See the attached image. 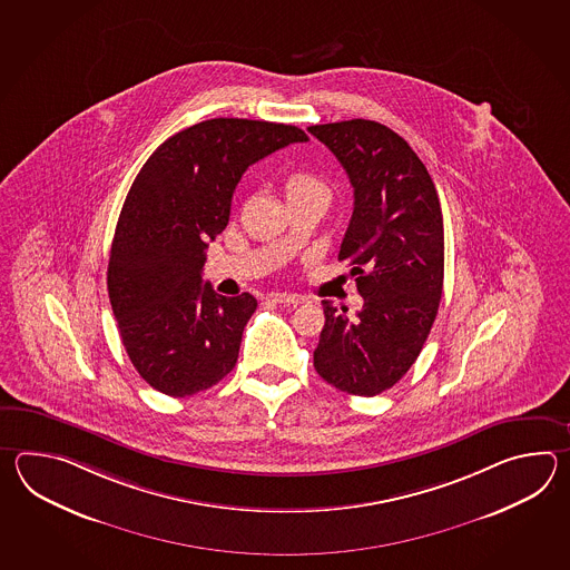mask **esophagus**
Returning a JSON list of instances; mask_svg holds the SVG:
<instances>
[{
    "mask_svg": "<svg viewBox=\"0 0 570 570\" xmlns=\"http://www.w3.org/2000/svg\"><path fill=\"white\" fill-rule=\"evenodd\" d=\"M268 299L281 305H302L305 302L297 293H268Z\"/></svg>",
    "mask_w": 570,
    "mask_h": 570,
    "instance_id": "obj_1",
    "label": "esophagus"
}]
</instances>
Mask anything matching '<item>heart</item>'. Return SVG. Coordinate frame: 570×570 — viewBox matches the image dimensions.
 Returning a JSON list of instances; mask_svg holds the SVG:
<instances>
[{
  "label": "heart",
  "instance_id": "heart-1",
  "mask_svg": "<svg viewBox=\"0 0 570 570\" xmlns=\"http://www.w3.org/2000/svg\"><path fill=\"white\" fill-rule=\"evenodd\" d=\"M285 197H302V195H324L327 197V185L322 177L307 170H295L285 179Z\"/></svg>",
  "mask_w": 570,
  "mask_h": 570
}]
</instances>
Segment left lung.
Listing matches in <instances>:
<instances>
[{"label": "left lung", "mask_w": 570, "mask_h": 570, "mask_svg": "<svg viewBox=\"0 0 570 570\" xmlns=\"http://www.w3.org/2000/svg\"><path fill=\"white\" fill-rule=\"evenodd\" d=\"M354 187L338 261L363 295L356 317L324 299L326 324L314 351L317 375L351 395L393 387L420 356L444 283V219L436 187L400 134L373 120L309 126Z\"/></svg>", "instance_id": "obj_1"}]
</instances>
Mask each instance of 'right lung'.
Returning <instances> with one entry per match:
<instances>
[{"instance_id":"1","label":"right lung","mask_w":570,"mask_h":570,"mask_svg":"<svg viewBox=\"0 0 570 570\" xmlns=\"http://www.w3.org/2000/svg\"><path fill=\"white\" fill-rule=\"evenodd\" d=\"M307 140L289 124L214 118L173 134L136 175L109 250L108 291L121 344L150 387L187 397L234 368L256 299L204 285L207 243L228 226L244 170Z\"/></svg>"}]
</instances>
